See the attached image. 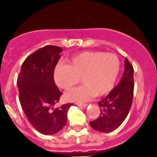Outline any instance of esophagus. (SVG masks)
Wrapping results in <instances>:
<instances>
[{
  "instance_id": "1",
  "label": "esophagus",
  "mask_w": 157,
  "mask_h": 157,
  "mask_svg": "<svg viewBox=\"0 0 157 157\" xmlns=\"http://www.w3.org/2000/svg\"><path fill=\"white\" fill-rule=\"evenodd\" d=\"M76 105H78V106H81V107H86L88 105V104L86 103H80V102H77Z\"/></svg>"
}]
</instances>
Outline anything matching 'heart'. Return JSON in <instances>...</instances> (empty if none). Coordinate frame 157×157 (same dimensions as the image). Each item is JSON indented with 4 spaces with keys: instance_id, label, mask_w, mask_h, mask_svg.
<instances>
[{
    "instance_id": "heart-1",
    "label": "heart",
    "mask_w": 157,
    "mask_h": 157,
    "mask_svg": "<svg viewBox=\"0 0 157 157\" xmlns=\"http://www.w3.org/2000/svg\"><path fill=\"white\" fill-rule=\"evenodd\" d=\"M121 68L115 54L103 52H85L71 58L68 65H58L54 77L58 86L70 90L81 81L84 85L64 95L69 101H87L94 96H102L111 91Z\"/></svg>"
}]
</instances>
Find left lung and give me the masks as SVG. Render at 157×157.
<instances>
[{
  "label": "left lung",
  "mask_w": 157,
  "mask_h": 157,
  "mask_svg": "<svg viewBox=\"0 0 157 157\" xmlns=\"http://www.w3.org/2000/svg\"><path fill=\"white\" fill-rule=\"evenodd\" d=\"M134 68L125 58L124 71L121 81L108 96L98 102L100 115L90 122L99 132L109 133L118 128L124 121L131 107L134 96Z\"/></svg>",
  "instance_id": "1"
}]
</instances>
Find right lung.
Returning <instances> with one entry per match:
<instances>
[{"label": "right lung", "instance_id": "obj_1", "mask_svg": "<svg viewBox=\"0 0 157 157\" xmlns=\"http://www.w3.org/2000/svg\"><path fill=\"white\" fill-rule=\"evenodd\" d=\"M61 48L46 45L28 56L17 78L22 109L33 127L43 134H55L67 124V112L73 103L59 107L62 93L54 80V71Z\"/></svg>", "mask_w": 157, "mask_h": 157}]
</instances>
